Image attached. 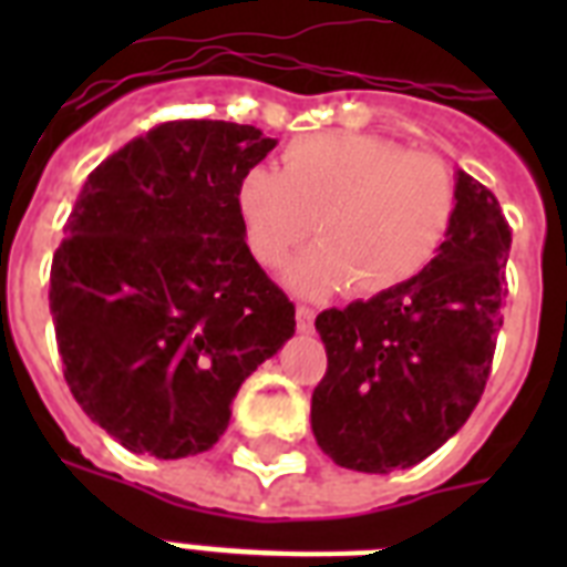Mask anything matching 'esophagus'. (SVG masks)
<instances>
[{"label":"esophagus","mask_w":567,"mask_h":567,"mask_svg":"<svg viewBox=\"0 0 567 567\" xmlns=\"http://www.w3.org/2000/svg\"><path fill=\"white\" fill-rule=\"evenodd\" d=\"M297 329H300V332H311V329H315V309H309V306H297Z\"/></svg>","instance_id":"1"}]
</instances>
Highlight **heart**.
<instances>
[{
    "label": "heart",
    "instance_id": "heart-1",
    "mask_svg": "<svg viewBox=\"0 0 567 567\" xmlns=\"http://www.w3.org/2000/svg\"><path fill=\"white\" fill-rule=\"evenodd\" d=\"M235 212L261 267L282 265L315 223L318 247L285 274L293 291L315 297L347 285L355 297H379L412 282L439 256L456 185L435 155L405 153L385 137L327 132L288 144L282 173H244Z\"/></svg>",
    "mask_w": 567,
    "mask_h": 567
}]
</instances>
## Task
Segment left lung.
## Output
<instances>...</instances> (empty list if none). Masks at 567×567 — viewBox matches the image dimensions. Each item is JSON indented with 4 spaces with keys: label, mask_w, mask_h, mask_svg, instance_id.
Returning <instances> with one entry per match:
<instances>
[{
    "label": "left lung",
    "mask_w": 567,
    "mask_h": 567,
    "mask_svg": "<svg viewBox=\"0 0 567 567\" xmlns=\"http://www.w3.org/2000/svg\"><path fill=\"white\" fill-rule=\"evenodd\" d=\"M509 247L497 196L456 171V212L430 267L396 291L320 311L329 364L311 432L336 465L412 467L465 426L503 327Z\"/></svg>",
    "instance_id": "8db88e82"
}]
</instances>
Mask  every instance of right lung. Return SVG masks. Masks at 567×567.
<instances>
[{
  "label": "right lung",
  "instance_id": "right-lung-1",
  "mask_svg": "<svg viewBox=\"0 0 567 567\" xmlns=\"http://www.w3.org/2000/svg\"><path fill=\"white\" fill-rule=\"evenodd\" d=\"M276 146L256 126L173 120L87 176L49 309L75 403L132 453L217 444L231 400L293 336V302L249 256L235 188Z\"/></svg>",
  "mask_w": 567,
  "mask_h": 567
}]
</instances>
